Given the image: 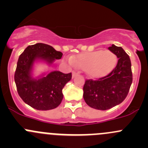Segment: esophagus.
<instances>
[{
    "label": "esophagus",
    "instance_id": "obj_1",
    "mask_svg": "<svg viewBox=\"0 0 148 148\" xmlns=\"http://www.w3.org/2000/svg\"><path fill=\"white\" fill-rule=\"evenodd\" d=\"M77 74H77V73L75 71H72V78H74V77H75L77 75Z\"/></svg>",
    "mask_w": 148,
    "mask_h": 148
}]
</instances>
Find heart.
<instances>
[{
	"label": "heart",
	"mask_w": 148,
	"mask_h": 148,
	"mask_svg": "<svg viewBox=\"0 0 148 148\" xmlns=\"http://www.w3.org/2000/svg\"><path fill=\"white\" fill-rule=\"evenodd\" d=\"M69 62L86 71L89 77L99 79L110 74L117 62V56L110 50H97L77 55Z\"/></svg>",
	"instance_id": "heart-1"
}]
</instances>
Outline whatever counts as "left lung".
<instances>
[{
    "mask_svg": "<svg viewBox=\"0 0 148 148\" xmlns=\"http://www.w3.org/2000/svg\"><path fill=\"white\" fill-rule=\"evenodd\" d=\"M108 49L118 58L116 67L98 80H86L83 87L85 102L99 110H109L123 102L132 82L130 56L120 46L112 44Z\"/></svg>",
    "mask_w": 148,
    "mask_h": 148,
    "instance_id": "1",
    "label": "left lung"
}]
</instances>
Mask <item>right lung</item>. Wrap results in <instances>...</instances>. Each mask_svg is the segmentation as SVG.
<instances>
[{"instance_id": "add662e5", "label": "right lung", "mask_w": 148, "mask_h": 148, "mask_svg": "<svg viewBox=\"0 0 148 148\" xmlns=\"http://www.w3.org/2000/svg\"><path fill=\"white\" fill-rule=\"evenodd\" d=\"M63 53L48 44L38 43L28 46L20 55L14 80L18 93L26 104L38 110L57 107L63 99L62 89L71 79V73L53 71L37 78L32 77L34 63L44 61L51 65L55 59H61Z\"/></svg>"}]
</instances>
